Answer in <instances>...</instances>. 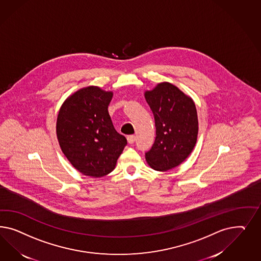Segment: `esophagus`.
<instances>
[{
  "label": "esophagus",
  "mask_w": 261,
  "mask_h": 261,
  "mask_svg": "<svg viewBox=\"0 0 261 261\" xmlns=\"http://www.w3.org/2000/svg\"><path fill=\"white\" fill-rule=\"evenodd\" d=\"M127 141H128V142H129L130 144H132V143H134L135 141H136V137H135L134 135H130V136L127 137Z\"/></svg>",
  "instance_id": "34e87169"
}]
</instances>
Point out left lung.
<instances>
[{
  "instance_id": "obj_1",
  "label": "left lung",
  "mask_w": 261,
  "mask_h": 261,
  "mask_svg": "<svg viewBox=\"0 0 261 261\" xmlns=\"http://www.w3.org/2000/svg\"><path fill=\"white\" fill-rule=\"evenodd\" d=\"M145 99L154 115L156 138L145 152L149 166L166 171L189 157L197 141L198 117L195 104L168 82L145 92Z\"/></svg>"
}]
</instances>
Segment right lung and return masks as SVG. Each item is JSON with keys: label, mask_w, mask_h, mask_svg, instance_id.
<instances>
[{"label": "right lung", "mask_w": 261, "mask_h": 261, "mask_svg": "<svg viewBox=\"0 0 261 261\" xmlns=\"http://www.w3.org/2000/svg\"><path fill=\"white\" fill-rule=\"evenodd\" d=\"M113 94L95 86L83 88L64 102L56 133L64 155L79 172L102 177L115 168L126 138L113 125L108 105Z\"/></svg>", "instance_id": "right-lung-1"}]
</instances>
